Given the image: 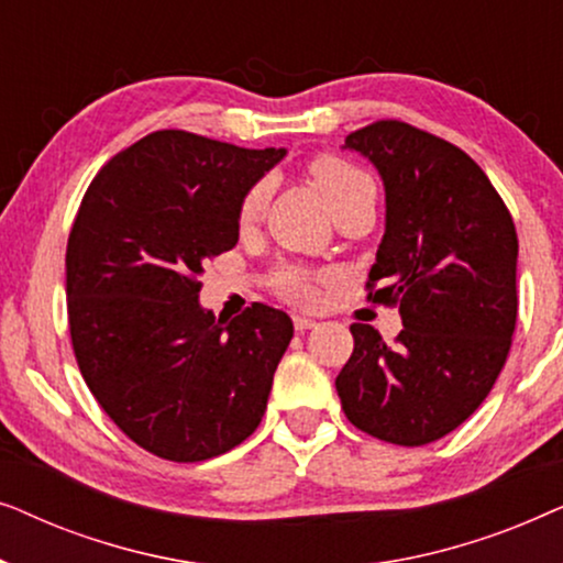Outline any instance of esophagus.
<instances>
[{
    "instance_id": "1",
    "label": "esophagus",
    "mask_w": 563,
    "mask_h": 563,
    "mask_svg": "<svg viewBox=\"0 0 563 563\" xmlns=\"http://www.w3.org/2000/svg\"><path fill=\"white\" fill-rule=\"evenodd\" d=\"M291 322H295L297 333H305V330L314 328V320L312 318H305V314H295V318H291Z\"/></svg>"
}]
</instances>
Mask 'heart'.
Here are the masks:
<instances>
[{
    "instance_id": "heart-1",
    "label": "heart",
    "mask_w": 563,
    "mask_h": 563,
    "mask_svg": "<svg viewBox=\"0 0 563 563\" xmlns=\"http://www.w3.org/2000/svg\"><path fill=\"white\" fill-rule=\"evenodd\" d=\"M307 174H310L312 184L318 187L322 199H325L330 212H333L341 202H345L349 197L358 195L361 189H374L372 181H368V176L361 172L358 166H353L351 161H345L341 156H333V153H320V156L310 158V164H307ZM266 197H268V189L264 181H256L253 187L245 189V195L241 197V205H238V222H241L243 228L258 222L261 214H264ZM272 284L276 295H282L284 299H289V302L295 305L310 307V305H318L320 299L318 282H314V276L302 272V268H295V266L279 268V272L272 276Z\"/></svg>"
}]
</instances>
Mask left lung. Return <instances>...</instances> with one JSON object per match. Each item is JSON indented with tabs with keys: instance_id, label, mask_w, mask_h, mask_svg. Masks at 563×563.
<instances>
[{
	"instance_id": "obj_1",
	"label": "left lung",
	"mask_w": 563,
	"mask_h": 563,
	"mask_svg": "<svg viewBox=\"0 0 563 563\" xmlns=\"http://www.w3.org/2000/svg\"><path fill=\"white\" fill-rule=\"evenodd\" d=\"M379 168L387 230L366 299L397 305L395 345L353 322V353L335 379L353 426L395 445L456 430L503 372L518 320V233L479 164L402 120L345 137Z\"/></svg>"
}]
</instances>
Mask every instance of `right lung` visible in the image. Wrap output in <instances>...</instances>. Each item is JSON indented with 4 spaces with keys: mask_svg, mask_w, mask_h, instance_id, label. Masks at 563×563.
<instances>
[{
    "mask_svg": "<svg viewBox=\"0 0 563 563\" xmlns=\"http://www.w3.org/2000/svg\"><path fill=\"white\" fill-rule=\"evenodd\" d=\"M282 156L156 130L81 199L66 245L74 356L99 407L153 456H220L264 418L289 314L253 302L222 322L197 297L202 266L238 243L245 189Z\"/></svg>",
    "mask_w": 563,
    "mask_h": 563,
    "instance_id": "right-lung-1",
    "label": "right lung"
}]
</instances>
